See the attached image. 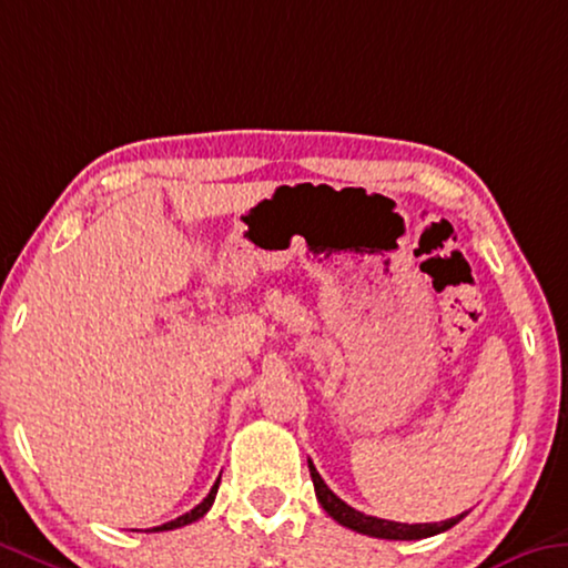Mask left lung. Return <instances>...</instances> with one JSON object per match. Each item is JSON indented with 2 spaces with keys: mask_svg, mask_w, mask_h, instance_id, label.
Returning <instances> with one entry per match:
<instances>
[{
  "mask_svg": "<svg viewBox=\"0 0 568 568\" xmlns=\"http://www.w3.org/2000/svg\"><path fill=\"white\" fill-rule=\"evenodd\" d=\"M308 470H311L313 488H316V498L321 503V508L326 510L333 520H338L341 526L356 530V534L374 536V538H389V541H417V538H429V536L443 534V530L453 528L455 524H460V520L465 518V513H460V516H455L449 520H439V524H412L409 526V524H397V520L366 516V513L351 508L348 503L341 500L338 495L333 493L326 483H323L313 460H308Z\"/></svg>",
  "mask_w": 568,
  "mask_h": 568,
  "instance_id": "left-lung-1",
  "label": "left lung"
}]
</instances>
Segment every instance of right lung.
I'll return each mask as SVG.
<instances>
[{
    "label": "right lung",
    "mask_w": 568,
    "mask_h": 568,
    "mask_svg": "<svg viewBox=\"0 0 568 568\" xmlns=\"http://www.w3.org/2000/svg\"><path fill=\"white\" fill-rule=\"evenodd\" d=\"M217 488H220V480L212 485L210 495H206V498L200 503V506L192 508V510H189V513H184V516H179V518H174V520H169V524L159 526V528H154V530H174V528H182V526L194 524V520H200V518L204 516V513L212 508V503H214V495H217Z\"/></svg>",
    "instance_id": "right-lung-1"
}]
</instances>
